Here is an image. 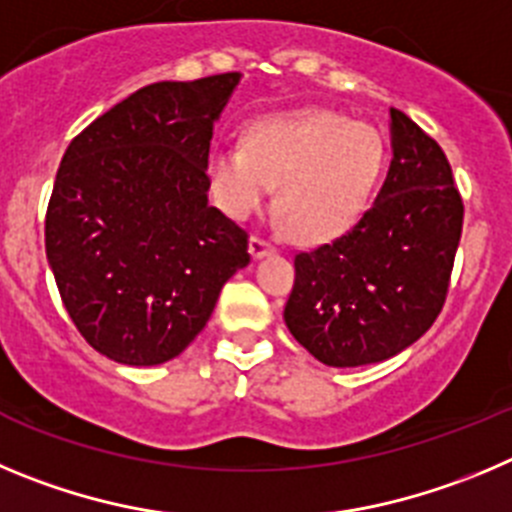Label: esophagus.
I'll list each match as a JSON object with an SVG mask.
<instances>
[{
	"instance_id": "obj_1",
	"label": "esophagus",
	"mask_w": 512,
	"mask_h": 512,
	"mask_svg": "<svg viewBox=\"0 0 512 512\" xmlns=\"http://www.w3.org/2000/svg\"><path fill=\"white\" fill-rule=\"evenodd\" d=\"M273 252H275V247L270 245L267 239H262V237H252L250 239V255H252V260H260V257L273 255Z\"/></svg>"
}]
</instances>
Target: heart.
Here are the masks:
<instances>
[{
	"label": "heart",
	"mask_w": 512,
	"mask_h": 512,
	"mask_svg": "<svg viewBox=\"0 0 512 512\" xmlns=\"http://www.w3.org/2000/svg\"><path fill=\"white\" fill-rule=\"evenodd\" d=\"M385 142L370 124L329 109H298L260 119L242 147H214L206 158L211 196L247 219L278 186V216L298 242H329L362 219L385 170Z\"/></svg>",
	"instance_id": "heart-1"
}]
</instances>
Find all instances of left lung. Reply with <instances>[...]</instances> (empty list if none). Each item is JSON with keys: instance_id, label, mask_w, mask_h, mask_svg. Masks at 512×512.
I'll return each mask as SVG.
<instances>
[{"instance_id": "8db88e82", "label": "left lung", "mask_w": 512, "mask_h": 512, "mask_svg": "<svg viewBox=\"0 0 512 512\" xmlns=\"http://www.w3.org/2000/svg\"><path fill=\"white\" fill-rule=\"evenodd\" d=\"M388 178L339 239L296 255L283 319L329 367L385 362L418 342L444 306L464 206L436 140L390 109Z\"/></svg>"}]
</instances>
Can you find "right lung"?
Masks as SVG:
<instances>
[{
  "instance_id": "add662e5",
  "label": "right lung",
  "mask_w": 512,
  "mask_h": 512,
  "mask_svg": "<svg viewBox=\"0 0 512 512\" xmlns=\"http://www.w3.org/2000/svg\"><path fill=\"white\" fill-rule=\"evenodd\" d=\"M242 73L160 81L68 145L45 216V255L68 316L119 365L178 357L222 285L250 265L247 232L209 206L214 124Z\"/></svg>"
}]
</instances>
